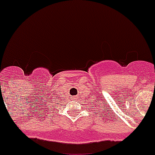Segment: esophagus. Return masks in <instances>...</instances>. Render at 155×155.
Returning a JSON list of instances; mask_svg holds the SVG:
<instances>
[{
	"label": "esophagus",
	"instance_id": "34e87169",
	"mask_svg": "<svg viewBox=\"0 0 155 155\" xmlns=\"http://www.w3.org/2000/svg\"><path fill=\"white\" fill-rule=\"evenodd\" d=\"M78 98V96H75V97H74V99H77Z\"/></svg>",
	"mask_w": 155,
	"mask_h": 155
}]
</instances>
